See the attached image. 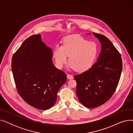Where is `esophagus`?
<instances>
[{"instance_id":"34e87169","label":"esophagus","mask_w":133,"mask_h":133,"mask_svg":"<svg viewBox=\"0 0 133 133\" xmlns=\"http://www.w3.org/2000/svg\"><path fill=\"white\" fill-rule=\"evenodd\" d=\"M67 78L68 79H73V76L71 74H67Z\"/></svg>"}]
</instances>
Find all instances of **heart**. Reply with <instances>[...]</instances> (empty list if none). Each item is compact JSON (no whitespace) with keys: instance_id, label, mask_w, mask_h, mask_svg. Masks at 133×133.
Listing matches in <instances>:
<instances>
[{"instance_id":"b5f03b06","label":"heart","mask_w":133,"mask_h":133,"mask_svg":"<svg viewBox=\"0 0 133 133\" xmlns=\"http://www.w3.org/2000/svg\"><path fill=\"white\" fill-rule=\"evenodd\" d=\"M98 53L99 49L96 43L73 34L65 37L62 46L54 47L53 57L57 68H61L69 57L68 67L82 73L92 67Z\"/></svg>"}]
</instances>
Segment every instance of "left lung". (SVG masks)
<instances>
[{
  "mask_svg": "<svg viewBox=\"0 0 133 133\" xmlns=\"http://www.w3.org/2000/svg\"><path fill=\"white\" fill-rule=\"evenodd\" d=\"M93 33L101 45L97 61L89 70L74 76L78 99L89 108L99 107L110 99L118 85L122 69L121 54L112 43L103 35Z\"/></svg>",
  "mask_w": 133,
  "mask_h": 133,
  "instance_id": "8db88e82",
  "label": "left lung"
}]
</instances>
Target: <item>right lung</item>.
<instances>
[{"instance_id": "1", "label": "right lung", "mask_w": 133, "mask_h": 133, "mask_svg": "<svg viewBox=\"0 0 133 133\" xmlns=\"http://www.w3.org/2000/svg\"><path fill=\"white\" fill-rule=\"evenodd\" d=\"M52 49L40 34L26 39L13 54L12 71L18 93L30 106L47 110L55 103L57 93L67 80L64 71L56 68Z\"/></svg>"}]
</instances>
